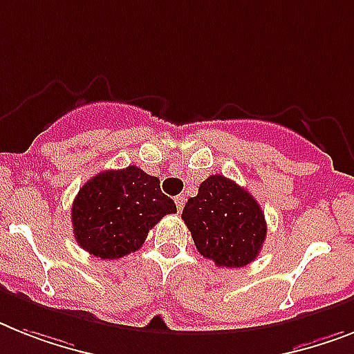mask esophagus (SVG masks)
<instances>
[{
	"mask_svg": "<svg viewBox=\"0 0 354 354\" xmlns=\"http://www.w3.org/2000/svg\"><path fill=\"white\" fill-rule=\"evenodd\" d=\"M175 204H177V209H179V212H183V208H184V197H183V195H177V197H175Z\"/></svg>",
	"mask_w": 354,
	"mask_h": 354,
	"instance_id": "obj_1",
	"label": "esophagus"
}]
</instances>
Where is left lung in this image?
Returning <instances> with one entry per match:
<instances>
[{"instance_id":"8db88e82","label":"left lung","mask_w":354,"mask_h":354,"mask_svg":"<svg viewBox=\"0 0 354 354\" xmlns=\"http://www.w3.org/2000/svg\"><path fill=\"white\" fill-rule=\"evenodd\" d=\"M197 251L221 268H242L253 262L264 244V212L253 195L224 175H209L197 197L183 209Z\"/></svg>"}]
</instances>
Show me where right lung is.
I'll use <instances>...</instances> for the list:
<instances>
[{
	"instance_id": "1",
	"label": "right lung",
	"mask_w": 354,
	"mask_h": 354,
	"mask_svg": "<svg viewBox=\"0 0 354 354\" xmlns=\"http://www.w3.org/2000/svg\"><path fill=\"white\" fill-rule=\"evenodd\" d=\"M175 212L157 177L128 166L101 171L83 184L72 204V226L84 251L112 261L139 250L151 227Z\"/></svg>"
}]
</instances>
